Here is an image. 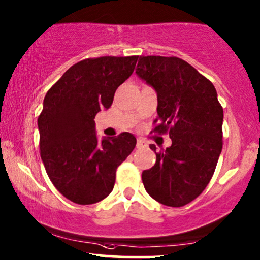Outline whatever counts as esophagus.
Masks as SVG:
<instances>
[{
	"label": "esophagus",
	"instance_id": "obj_1",
	"mask_svg": "<svg viewBox=\"0 0 260 260\" xmlns=\"http://www.w3.org/2000/svg\"><path fill=\"white\" fill-rule=\"evenodd\" d=\"M147 146V142L144 140H142V138H137V143H136V147L138 148V149H141V148H144Z\"/></svg>",
	"mask_w": 260,
	"mask_h": 260
}]
</instances>
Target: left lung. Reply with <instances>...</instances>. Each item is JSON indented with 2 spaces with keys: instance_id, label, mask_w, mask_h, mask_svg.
<instances>
[{
  "instance_id": "8db88e82",
  "label": "left lung",
  "mask_w": 260,
  "mask_h": 260,
  "mask_svg": "<svg viewBox=\"0 0 260 260\" xmlns=\"http://www.w3.org/2000/svg\"><path fill=\"white\" fill-rule=\"evenodd\" d=\"M136 74L157 93L151 133L170 134L172 146L156 151V162L143 171L144 188L167 207H184L212 178L222 150L223 109L211 81L179 57L140 56Z\"/></svg>"
}]
</instances>
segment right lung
<instances>
[{
	"instance_id": "1",
	"label": "right lung",
	"mask_w": 260,
	"mask_h": 260,
	"mask_svg": "<svg viewBox=\"0 0 260 260\" xmlns=\"http://www.w3.org/2000/svg\"><path fill=\"white\" fill-rule=\"evenodd\" d=\"M138 56L80 60L48 90L38 117L40 157L57 190L76 204L103 201L113 190L117 168L134 150L129 133L98 141L95 118L133 74Z\"/></svg>"
}]
</instances>
